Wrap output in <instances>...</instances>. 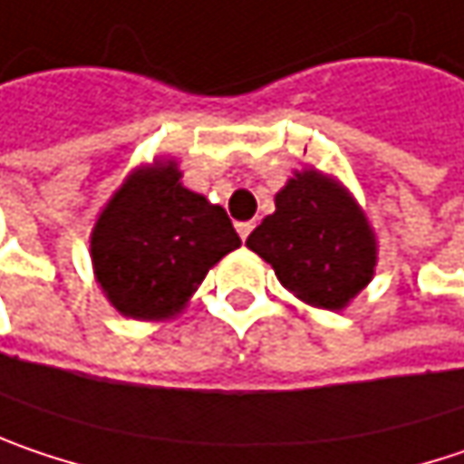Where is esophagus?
I'll use <instances>...</instances> for the list:
<instances>
[{
    "instance_id": "esophagus-1",
    "label": "esophagus",
    "mask_w": 464,
    "mask_h": 464,
    "mask_svg": "<svg viewBox=\"0 0 464 464\" xmlns=\"http://www.w3.org/2000/svg\"><path fill=\"white\" fill-rule=\"evenodd\" d=\"M235 227H237V235H240L243 240H248V235L253 232V221H237Z\"/></svg>"
}]
</instances>
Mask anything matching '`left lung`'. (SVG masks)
Segmentation results:
<instances>
[{"label":"left lung","mask_w":464,"mask_h":464,"mask_svg":"<svg viewBox=\"0 0 464 464\" xmlns=\"http://www.w3.org/2000/svg\"><path fill=\"white\" fill-rule=\"evenodd\" d=\"M246 240L275 266L277 280L319 309H343L372 280L375 235L364 214L338 184L316 171L295 174Z\"/></svg>","instance_id":"obj_1"}]
</instances>
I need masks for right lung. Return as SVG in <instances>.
I'll use <instances>...</instances> for the list:
<instances>
[{"instance_id":"1","label":"right lung","mask_w":464,"mask_h":464,"mask_svg":"<svg viewBox=\"0 0 464 464\" xmlns=\"http://www.w3.org/2000/svg\"><path fill=\"white\" fill-rule=\"evenodd\" d=\"M179 177L177 163L134 171L97 218L94 275L123 316L177 314L208 269L240 248L227 211Z\"/></svg>"}]
</instances>
